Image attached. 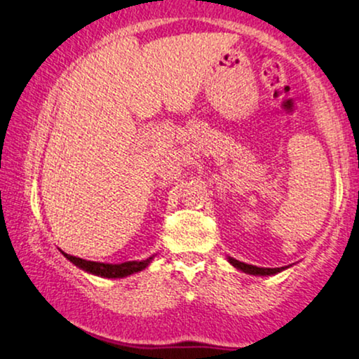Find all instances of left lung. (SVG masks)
I'll return each instance as SVG.
<instances>
[{"label":"left lung","instance_id":"1","mask_svg":"<svg viewBox=\"0 0 359 359\" xmlns=\"http://www.w3.org/2000/svg\"><path fill=\"white\" fill-rule=\"evenodd\" d=\"M229 262H231L232 266L237 267V269L244 271V273L248 274H254V276H271V274H278L280 271L284 269V267H274V269H271V267H257V266H250V264H244V262H239L236 261V259L229 257Z\"/></svg>","mask_w":359,"mask_h":359}]
</instances>
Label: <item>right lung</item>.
<instances>
[{"label":"right lung","mask_w":359,"mask_h":359,"mask_svg":"<svg viewBox=\"0 0 359 359\" xmlns=\"http://www.w3.org/2000/svg\"><path fill=\"white\" fill-rule=\"evenodd\" d=\"M63 256L72 261L73 264L79 266L80 269L86 271V273H92L95 276H103V278H125V276H130L133 273H138V271L145 269L149 266L150 259H145V261H128L122 262V264H103V262H93L86 261V259H80L76 256H72V254L63 252Z\"/></svg>","instance_id":"right-lung-1"}]
</instances>
